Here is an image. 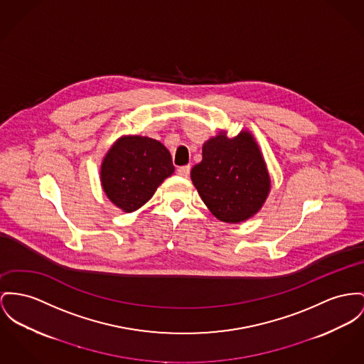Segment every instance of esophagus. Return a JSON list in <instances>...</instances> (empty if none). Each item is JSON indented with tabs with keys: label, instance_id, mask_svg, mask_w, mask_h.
I'll list each match as a JSON object with an SVG mask.
<instances>
[{
	"label": "esophagus",
	"instance_id": "obj_1",
	"mask_svg": "<svg viewBox=\"0 0 364 364\" xmlns=\"http://www.w3.org/2000/svg\"><path fill=\"white\" fill-rule=\"evenodd\" d=\"M176 172H178V175L186 178V176L191 173V166H182V167H179V168L176 170Z\"/></svg>",
	"mask_w": 364,
	"mask_h": 364
}]
</instances>
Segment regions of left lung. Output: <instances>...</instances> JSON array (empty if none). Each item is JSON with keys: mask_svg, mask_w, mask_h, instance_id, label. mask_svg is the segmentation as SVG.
Wrapping results in <instances>:
<instances>
[{"mask_svg": "<svg viewBox=\"0 0 364 364\" xmlns=\"http://www.w3.org/2000/svg\"><path fill=\"white\" fill-rule=\"evenodd\" d=\"M193 185L210 211L223 222H242L262 207L270 179L261 151L250 132L225 134L203 145V160L191 172Z\"/></svg>", "mask_w": 364, "mask_h": 364, "instance_id": "1", "label": "left lung"}]
</instances>
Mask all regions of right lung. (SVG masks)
<instances>
[{
    "label": "right lung",
    "mask_w": 364,
    "mask_h": 364,
    "mask_svg": "<svg viewBox=\"0 0 364 364\" xmlns=\"http://www.w3.org/2000/svg\"><path fill=\"white\" fill-rule=\"evenodd\" d=\"M170 151L156 139L124 136L106 154L100 179L106 196L125 213L141 208L173 172Z\"/></svg>",
    "instance_id": "1"
}]
</instances>
